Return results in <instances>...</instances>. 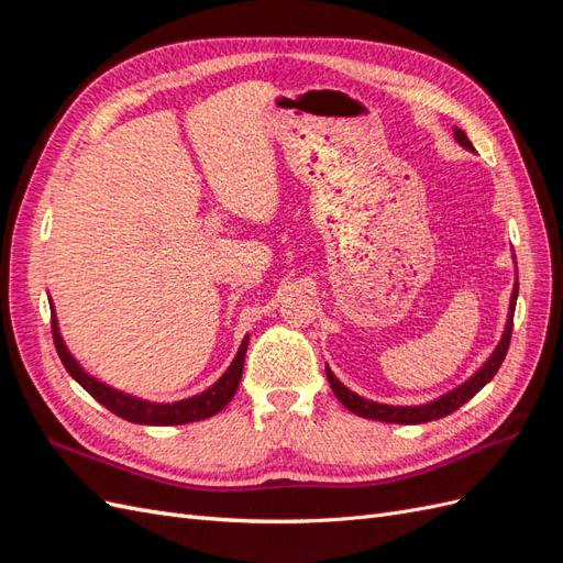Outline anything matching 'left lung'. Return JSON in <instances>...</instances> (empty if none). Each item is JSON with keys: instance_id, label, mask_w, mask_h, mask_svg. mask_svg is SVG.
Here are the masks:
<instances>
[{"instance_id": "left-lung-1", "label": "left lung", "mask_w": 563, "mask_h": 563, "mask_svg": "<svg viewBox=\"0 0 563 563\" xmlns=\"http://www.w3.org/2000/svg\"><path fill=\"white\" fill-rule=\"evenodd\" d=\"M455 133V141L467 147V150H474L470 139L465 135L463 129H453ZM517 296H519V282L515 284V291H512V300H509V314H507V323H505V333L500 338L498 347L493 350V354L488 356V362L474 373V376L463 383L460 387L451 389L449 395L439 397L430 404H422V406H387V404H378V401H371V399H364L360 395H354L352 389H347L343 383H340L331 368L327 366V378L331 383V389L333 395L338 397V401L343 404L347 411L362 416V418H371V420H383V422H399V424H420V422H430V420H439L444 418L453 411H457L460 406H463L465 401H470L476 391H479L493 376H496L505 354L509 350V338H512V323H515V308H517Z\"/></svg>"}]
</instances>
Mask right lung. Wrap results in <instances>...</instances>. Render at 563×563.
<instances>
[{
    "label": "right lung",
    "mask_w": 563,
    "mask_h": 563,
    "mask_svg": "<svg viewBox=\"0 0 563 563\" xmlns=\"http://www.w3.org/2000/svg\"><path fill=\"white\" fill-rule=\"evenodd\" d=\"M51 310H54V302H51ZM51 333H54V345H56V352L60 356L65 371L70 373V376L84 389H87L98 404H103L108 411H112L114 416L124 418L129 422H139V424H185V422L211 418L218 411H223V408L230 404V399L234 397L236 387H240L242 371H244V356H246V347H249V335H246L242 340L240 352H236V356H234V362L223 373V378H220L216 385H211L207 391H201V395L183 399V401H174V404H152V401H145L139 397L124 395V391L112 389L106 383H100L93 376H89V373L75 362V356L67 352L63 338H60V331H58V319L54 312H51Z\"/></svg>",
    "instance_id": "add662e5"
}]
</instances>
